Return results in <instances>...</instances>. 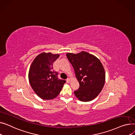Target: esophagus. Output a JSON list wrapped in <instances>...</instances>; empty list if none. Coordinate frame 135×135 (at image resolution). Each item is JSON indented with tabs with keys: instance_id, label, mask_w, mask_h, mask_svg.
<instances>
[{
	"instance_id": "34e87169",
	"label": "esophagus",
	"mask_w": 135,
	"mask_h": 135,
	"mask_svg": "<svg viewBox=\"0 0 135 135\" xmlns=\"http://www.w3.org/2000/svg\"><path fill=\"white\" fill-rule=\"evenodd\" d=\"M70 78H68L67 80H66V82H67V83H69V82H70Z\"/></svg>"
}]
</instances>
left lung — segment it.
<instances>
[{
    "mask_svg": "<svg viewBox=\"0 0 135 135\" xmlns=\"http://www.w3.org/2000/svg\"><path fill=\"white\" fill-rule=\"evenodd\" d=\"M66 56L74 68L80 83L75 96L84 102L95 98L102 90L105 82V72L101 61L94 55L85 52L67 53Z\"/></svg>",
    "mask_w": 135,
    "mask_h": 135,
    "instance_id": "1",
    "label": "left lung"
}]
</instances>
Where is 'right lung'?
Instances as JSON below:
<instances>
[{
  "mask_svg": "<svg viewBox=\"0 0 135 135\" xmlns=\"http://www.w3.org/2000/svg\"><path fill=\"white\" fill-rule=\"evenodd\" d=\"M59 57V54L42 53L34 59L30 66L28 75L30 85L42 99L57 97L66 82L59 79L58 73L53 70V62Z\"/></svg>",
  "mask_w": 135,
  "mask_h": 135,
  "instance_id": "add662e5",
  "label": "right lung"
}]
</instances>
